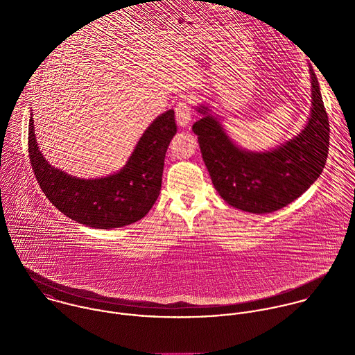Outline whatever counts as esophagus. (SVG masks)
Returning <instances> with one entry per match:
<instances>
[{
    "mask_svg": "<svg viewBox=\"0 0 355 355\" xmlns=\"http://www.w3.org/2000/svg\"><path fill=\"white\" fill-rule=\"evenodd\" d=\"M175 113H176V121L180 127H187L191 121L193 117V107H191V101L187 98L184 101H180L176 107H175Z\"/></svg>",
    "mask_w": 355,
    "mask_h": 355,
    "instance_id": "obj_1",
    "label": "esophagus"
}]
</instances>
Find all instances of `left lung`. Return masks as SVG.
<instances>
[{
	"mask_svg": "<svg viewBox=\"0 0 355 355\" xmlns=\"http://www.w3.org/2000/svg\"><path fill=\"white\" fill-rule=\"evenodd\" d=\"M311 107L304 130L265 152L239 148L206 105L194 123L205 165L220 197L249 213H272L295 201L317 180L328 157L329 121L310 65Z\"/></svg>",
	"mask_w": 355,
	"mask_h": 355,
	"instance_id": "obj_1",
	"label": "left lung"
}]
</instances>
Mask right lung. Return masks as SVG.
<instances>
[{"label": "right lung", "mask_w": 355, "mask_h": 355, "mask_svg": "<svg viewBox=\"0 0 355 355\" xmlns=\"http://www.w3.org/2000/svg\"><path fill=\"white\" fill-rule=\"evenodd\" d=\"M175 134V112L169 109L153 120L119 172L82 179L46 161L37 144L31 113L28 155L40 187L61 213L79 224L110 230L132 224L149 213L159 196L165 153Z\"/></svg>", "instance_id": "obj_1"}]
</instances>
